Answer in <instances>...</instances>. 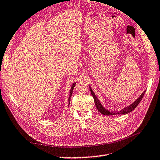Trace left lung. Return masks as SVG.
I'll return each mask as SVG.
<instances>
[{
    "label": "left lung",
    "mask_w": 160,
    "mask_h": 160,
    "mask_svg": "<svg viewBox=\"0 0 160 160\" xmlns=\"http://www.w3.org/2000/svg\"><path fill=\"white\" fill-rule=\"evenodd\" d=\"M89 88H90V91H91V94L92 95V97H93V99H94V101H95V104L96 106V107H97L98 110L100 112H101L102 114L103 115H108V116H109V115H116V114H126L128 113H129L130 112H132V111H133V110H134L137 107V106H138L139 104V103L140 102L141 100H142L143 96L144 95V92H145L146 91H144L142 94H141V95L140 96V97L137 99L136 101L133 102L132 104H131L130 106H129L128 107H125V108L122 109L121 111H118V112H110V111L109 110H107L105 108H103V106L102 105V103L99 102V99H98L97 96H96L94 93V92L92 91V88L89 87Z\"/></svg>",
    "instance_id": "left-lung-1"
}]
</instances>
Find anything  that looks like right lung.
<instances>
[{
	"instance_id": "obj_1",
	"label": "right lung",
	"mask_w": 160,
	"mask_h": 160,
	"mask_svg": "<svg viewBox=\"0 0 160 160\" xmlns=\"http://www.w3.org/2000/svg\"><path fill=\"white\" fill-rule=\"evenodd\" d=\"M75 85H76V83H73V84H72V88H71V91H70V92H69V104L70 103V99H71V97H72V92H73V88H74V87H75Z\"/></svg>"
}]
</instances>
